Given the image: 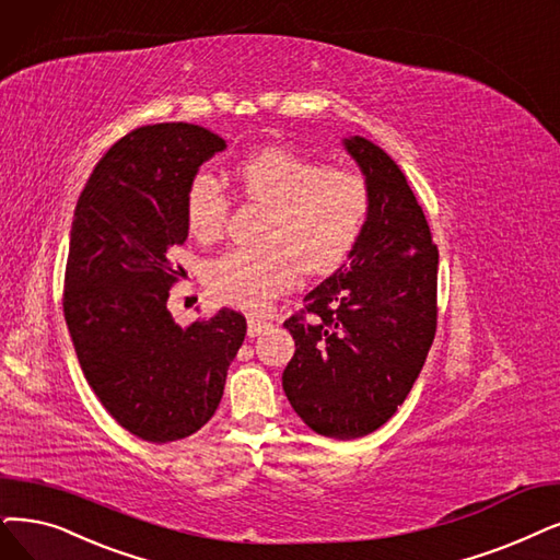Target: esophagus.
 <instances>
[{
    "mask_svg": "<svg viewBox=\"0 0 560 560\" xmlns=\"http://www.w3.org/2000/svg\"><path fill=\"white\" fill-rule=\"evenodd\" d=\"M268 328H271V324L264 322V319H257V317L248 319V335H250V338H257V335H261Z\"/></svg>",
    "mask_w": 560,
    "mask_h": 560,
    "instance_id": "obj_1",
    "label": "esophagus"
}]
</instances>
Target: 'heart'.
I'll use <instances>...</instances> for the list:
<instances>
[{
  "instance_id": "1",
  "label": "heart",
  "mask_w": 560,
  "mask_h": 560,
  "mask_svg": "<svg viewBox=\"0 0 560 560\" xmlns=\"http://www.w3.org/2000/svg\"><path fill=\"white\" fill-rule=\"evenodd\" d=\"M243 197L264 205L266 248H234L207 264L211 294L245 312H264L296 282L338 268L361 238L372 207L368 178L349 167H324L287 149L266 147L236 165ZM230 215V197L215 178L199 172L186 190V222L199 241L215 238Z\"/></svg>"
}]
</instances>
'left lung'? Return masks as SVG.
I'll list each match as a JSON object with an SVG mask.
<instances>
[{
	"label": "left lung",
	"mask_w": 560,
	"mask_h": 560,
	"mask_svg": "<svg viewBox=\"0 0 560 560\" xmlns=\"http://www.w3.org/2000/svg\"><path fill=\"white\" fill-rule=\"evenodd\" d=\"M370 184L368 225L349 264L284 322L296 342L282 372L289 405L310 430L358 439L382 428L407 399L436 332L439 250L390 155L345 138Z\"/></svg>",
	"instance_id": "obj_1"
}]
</instances>
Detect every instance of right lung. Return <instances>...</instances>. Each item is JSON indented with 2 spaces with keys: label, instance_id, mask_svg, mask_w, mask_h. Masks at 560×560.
I'll use <instances>...</instances> for the list:
<instances>
[{
  "label": "right lung",
  "instance_id": "obj_1",
  "mask_svg": "<svg viewBox=\"0 0 560 560\" xmlns=\"http://www.w3.org/2000/svg\"><path fill=\"white\" fill-rule=\"evenodd\" d=\"M225 140L195 124L136 128L98 161L78 199L63 317L84 378L124 430L149 443L186 439L215 413L245 317L222 307L178 326L167 310L184 276L186 190Z\"/></svg>",
  "mask_w": 560,
  "mask_h": 560
}]
</instances>
